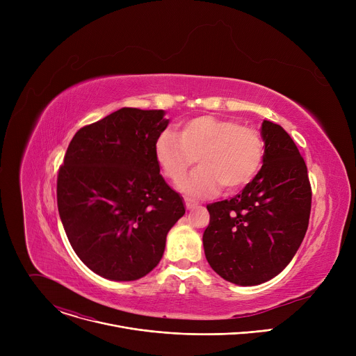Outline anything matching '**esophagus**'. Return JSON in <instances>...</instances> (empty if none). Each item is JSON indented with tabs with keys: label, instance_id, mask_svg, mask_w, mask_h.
<instances>
[{
	"label": "esophagus",
	"instance_id": "obj_1",
	"mask_svg": "<svg viewBox=\"0 0 356 356\" xmlns=\"http://www.w3.org/2000/svg\"><path fill=\"white\" fill-rule=\"evenodd\" d=\"M184 204H186V209H187V210H193V209L197 207V202L193 201V200H190V198H184Z\"/></svg>",
	"mask_w": 356,
	"mask_h": 356
}]
</instances>
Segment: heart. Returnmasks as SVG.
<instances>
[{
  "label": "heart",
  "instance_id": "obj_1",
  "mask_svg": "<svg viewBox=\"0 0 356 356\" xmlns=\"http://www.w3.org/2000/svg\"><path fill=\"white\" fill-rule=\"evenodd\" d=\"M155 158L163 175L179 181L194 165L200 166L180 183L193 197L210 195L222 186L234 191L248 184L264 159V139L252 127L236 121L201 115L184 121L179 135L163 131L155 142Z\"/></svg>",
  "mask_w": 356,
  "mask_h": 356
}]
</instances>
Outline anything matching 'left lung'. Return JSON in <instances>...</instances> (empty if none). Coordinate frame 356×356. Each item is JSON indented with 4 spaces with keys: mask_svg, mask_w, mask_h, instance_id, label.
Instances as JSON below:
<instances>
[{
    "mask_svg": "<svg viewBox=\"0 0 356 356\" xmlns=\"http://www.w3.org/2000/svg\"><path fill=\"white\" fill-rule=\"evenodd\" d=\"M264 166L231 200L207 206L202 234L206 258L216 273L239 286L277 276L306 235L312 187L300 152L277 124L264 121Z\"/></svg>",
    "mask_w": 356,
    "mask_h": 356,
    "instance_id": "obj_1",
    "label": "left lung"
}]
</instances>
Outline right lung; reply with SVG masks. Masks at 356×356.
I'll use <instances>...</instances> for the list:
<instances>
[{"label": "right lung", "mask_w": 356, "mask_h": 356, "mask_svg": "<svg viewBox=\"0 0 356 356\" xmlns=\"http://www.w3.org/2000/svg\"><path fill=\"white\" fill-rule=\"evenodd\" d=\"M163 110L121 108L76 132L58 176V209L72 248L94 273L138 280L161 262L186 213L161 175Z\"/></svg>", "instance_id": "add662e5"}]
</instances>
